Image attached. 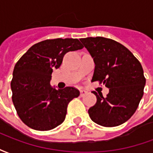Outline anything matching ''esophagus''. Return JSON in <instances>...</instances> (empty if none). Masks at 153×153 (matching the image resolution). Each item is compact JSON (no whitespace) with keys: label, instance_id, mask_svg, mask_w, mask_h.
Segmentation results:
<instances>
[{"label":"esophagus","instance_id":"esophagus-1","mask_svg":"<svg viewBox=\"0 0 153 153\" xmlns=\"http://www.w3.org/2000/svg\"><path fill=\"white\" fill-rule=\"evenodd\" d=\"M87 93H88V92L85 91V90H81V91H80V96L83 97H84L86 95Z\"/></svg>","mask_w":153,"mask_h":153}]
</instances>
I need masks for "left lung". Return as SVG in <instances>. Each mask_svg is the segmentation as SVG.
I'll return each instance as SVG.
<instances>
[{"label":"left lung","instance_id":"1","mask_svg":"<svg viewBox=\"0 0 153 153\" xmlns=\"http://www.w3.org/2000/svg\"><path fill=\"white\" fill-rule=\"evenodd\" d=\"M95 63L92 81L106 84L109 93H94L97 102L88 110L90 118L104 127H115L134 114L143 95L146 79L138 60L130 51L110 38H81Z\"/></svg>","mask_w":153,"mask_h":153}]
</instances>
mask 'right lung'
Instances as JSON below:
<instances>
[{"label":"right lung","instance_id":"right-lung-1","mask_svg":"<svg viewBox=\"0 0 153 153\" xmlns=\"http://www.w3.org/2000/svg\"><path fill=\"white\" fill-rule=\"evenodd\" d=\"M83 47L77 38L47 39L32 46L15 64L10 86L19 117L30 128L45 131L60 125L67 106L79 96L74 87L56 90L50 84L51 74L69 51Z\"/></svg>","mask_w":153,"mask_h":153}]
</instances>
